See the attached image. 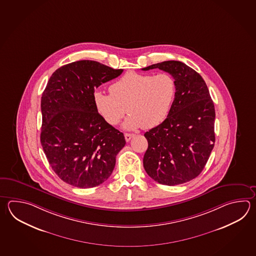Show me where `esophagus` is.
Masks as SVG:
<instances>
[{"instance_id":"34e87169","label":"esophagus","mask_w":256,"mask_h":256,"mask_svg":"<svg viewBox=\"0 0 256 256\" xmlns=\"http://www.w3.org/2000/svg\"><path fill=\"white\" fill-rule=\"evenodd\" d=\"M134 136V134H128V133H126L125 134V140L126 142L130 140L131 138Z\"/></svg>"}]
</instances>
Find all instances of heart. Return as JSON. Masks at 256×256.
<instances>
[{
  "label": "heart",
  "instance_id": "heart-1",
  "mask_svg": "<svg viewBox=\"0 0 256 256\" xmlns=\"http://www.w3.org/2000/svg\"><path fill=\"white\" fill-rule=\"evenodd\" d=\"M110 92L96 91L93 94L96 110L106 123L118 125L126 110L130 115L123 123L125 130H150L170 114L176 83L168 73L128 72L110 86Z\"/></svg>",
  "mask_w": 256,
  "mask_h": 256
}]
</instances>
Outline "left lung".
I'll list each match as a JSON object with an SVG mask.
<instances>
[{"label":"left lung","mask_w":256,"mask_h":256,"mask_svg":"<svg viewBox=\"0 0 256 256\" xmlns=\"http://www.w3.org/2000/svg\"><path fill=\"white\" fill-rule=\"evenodd\" d=\"M155 68L172 76L176 94L167 118L144 134L148 146L143 165L155 182L174 186L198 176L208 162L215 142V110L207 84L192 68L165 61L142 70Z\"/></svg>","instance_id":"left-lung-1"}]
</instances>
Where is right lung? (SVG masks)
Wrapping results in <instances>:
<instances>
[{
  "label": "right lung",
  "instance_id": "right-lung-1",
  "mask_svg": "<svg viewBox=\"0 0 256 256\" xmlns=\"http://www.w3.org/2000/svg\"><path fill=\"white\" fill-rule=\"evenodd\" d=\"M122 72L81 60L58 68L49 79L41 100L40 138L49 164L64 182L93 188L113 172L125 138L98 114L93 94Z\"/></svg>",
  "mask_w": 256,
  "mask_h": 256
}]
</instances>
